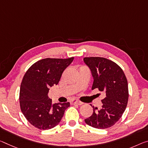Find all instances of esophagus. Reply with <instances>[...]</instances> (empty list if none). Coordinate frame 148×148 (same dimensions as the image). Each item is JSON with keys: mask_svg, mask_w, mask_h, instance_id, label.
Segmentation results:
<instances>
[{"mask_svg": "<svg viewBox=\"0 0 148 148\" xmlns=\"http://www.w3.org/2000/svg\"><path fill=\"white\" fill-rule=\"evenodd\" d=\"M72 104H77L78 105H82L83 104L82 102H80V101H77L76 99H72L71 101H70Z\"/></svg>", "mask_w": 148, "mask_h": 148, "instance_id": "1", "label": "esophagus"}]
</instances>
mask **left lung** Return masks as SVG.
Masks as SVG:
<instances>
[{
    "label": "left lung",
    "instance_id": "8db88e82",
    "mask_svg": "<svg viewBox=\"0 0 148 148\" xmlns=\"http://www.w3.org/2000/svg\"><path fill=\"white\" fill-rule=\"evenodd\" d=\"M84 62L93 78L92 90L105 93L101 109L93 107V114L85 119L91 127L105 129L113 126L125 112L128 99V82L121 68L103 57H85Z\"/></svg>",
    "mask_w": 148,
    "mask_h": 148
}]
</instances>
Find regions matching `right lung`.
<instances>
[{"label": "right lung", "mask_w": 148, "mask_h": 148, "mask_svg": "<svg viewBox=\"0 0 148 148\" xmlns=\"http://www.w3.org/2000/svg\"><path fill=\"white\" fill-rule=\"evenodd\" d=\"M74 57L44 58L34 63L23 76L20 86V105L28 122L40 130L58 125L70 107V103H53L48 97L49 88L57 85L62 72Z\"/></svg>", "instance_id": "obj_1"}]
</instances>
